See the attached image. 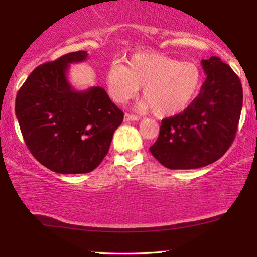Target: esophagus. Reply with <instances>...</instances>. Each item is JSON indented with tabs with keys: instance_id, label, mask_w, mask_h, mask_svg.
Here are the masks:
<instances>
[{
	"instance_id": "obj_1",
	"label": "esophagus",
	"mask_w": 257,
	"mask_h": 257,
	"mask_svg": "<svg viewBox=\"0 0 257 257\" xmlns=\"http://www.w3.org/2000/svg\"><path fill=\"white\" fill-rule=\"evenodd\" d=\"M135 120H139V117L129 113L124 114V122H135Z\"/></svg>"
}]
</instances>
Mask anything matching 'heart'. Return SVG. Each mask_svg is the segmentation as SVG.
<instances>
[{"label": "heart", "mask_w": 257, "mask_h": 257, "mask_svg": "<svg viewBox=\"0 0 257 257\" xmlns=\"http://www.w3.org/2000/svg\"><path fill=\"white\" fill-rule=\"evenodd\" d=\"M107 88L112 99L123 104L143 88L145 99L139 110L150 111L161 118L181 113L193 102L202 84V72L193 63L156 53H139L128 66L114 65L107 72Z\"/></svg>", "instance_id": "obj_1"}]
</instances>
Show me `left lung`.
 I'll return each instance as SVG.
<instances>
[{
  "label": "left lung",
  "mask_w": 257,
  "mask_h": 257,
  "mask_svg": "<svg viewBox=\"0 0 257 257\" xmlns=\"http://www.w3.org/2000/svg\"><path fill=\"white\" fill-rule=\"evenodd\" d=\"M206 79L193 102L162 120L152 156L169 169H196L225 155L235 138L243 106L240 79L220 58L202 60Z\"/></svg>",
  "instance_id": "obj_1"
}]
</instances>
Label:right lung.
I'll return each mask as SVG.
<instances>
[{
	"label": "right lung",
	"instance_id": "1",
	"mask_svg": "<svg viewBox=\"0 0 257 257\" xmlns=\"http://www.w3.org/2000/svg\"><path fill=\"white\" fill-rule=\"evenodd\" d=\"M87 58V52L78 51L40 65L17 94L16 116L26 146L59 174L95 169L124 117L104 88L76 90L69 82L70 64Z\"/></svg>",
	"mask_w": 257,
	"mask_h": 257
}]
</instances>
